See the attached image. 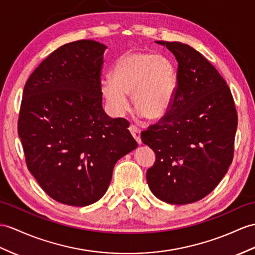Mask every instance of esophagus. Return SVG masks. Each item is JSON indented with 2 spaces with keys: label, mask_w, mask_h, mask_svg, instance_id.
I'll use <instances>...</instances> for the list:
<instances>
[{
  "label": "esophagus",
  "mask_w": 255,
  "mask_h": 255,
  "mask_svg": "<svg viewBox=\"0 0 255 255\" xmlns=\"http://www.w3.org/2000/svg\"><path fill=\"white\" fill-rule=\"evenodd\" d=\"M128 129H129V132H131L134 139L136 140V142H137L138 145H140L141 144V139H140V131H139V128L137 127L133 126V124H131V126H129V128H128Z\"/></svg>",
  "instance_id": "obj_1"
}]
</instances>
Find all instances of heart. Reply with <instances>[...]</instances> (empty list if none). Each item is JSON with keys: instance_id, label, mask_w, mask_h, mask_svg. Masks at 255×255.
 I'll return each mask as SVG.
<instances>
[{"instance_id": "b5f03b06", "label": "heart", "mask_w": 255, "mask_h": 255, "mask_svg": "<svg viewBox=\"0 0 255 255\" xmlns=\"http://www.w3.org/2000/svg\"><path fill=\"white\" fill-rule=\"evenodd\" d=\"M177 85L174 64L163 55L137 52L123 55L111 69V80L101 82L102 95L116 116L134 107L148 119L162 117L171 106Z\"/></svg>"}]
</instances>
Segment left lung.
<instances>
[{"instance_id":"left-lung-1","label":"left lung","mask_w":255,"mask_h":255,"mask_svg":"<svg viewBox=\"0 0 255 255\" xmlns=\"http://www.w3.org/2000/svg\"><path fill=\"white\" fill-rule=\"evenodd\" d=\"M157 43L175 56L177 85L165 115L140 134L156 153L147 183L166 203H192L219 185L232 163L237 110L226 81L199 52L181 42Z\"/></svg>"}]
</instances>
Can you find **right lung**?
I'll use <instances>...</instances> for the list:
<instances>
[{"instance_id":"1","label":"right lung","mask_w":255,"mask_h":255,"mask_svg":"<svg viewBox=\"0 0 255 255\" xmlns=\"http://www.w3.org/2000/svg\"><path fill=\"white\" fill-rule=\"evenodd\" d=\"M106 45L68 43L31 73L22 93L18 135L26 163L54 200L73 207L98 201L118 160L137 147L123 118L102 106Z\"/></svg>"}]
</instances>
